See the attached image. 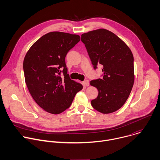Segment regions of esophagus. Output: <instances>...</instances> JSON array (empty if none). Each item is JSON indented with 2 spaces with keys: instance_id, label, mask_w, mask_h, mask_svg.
<instances>
[{
  "instance_id": "34e87169",
  "label": "esophagus",
  "mask_w": 160,
  "mask_h": 160,
  "mask_svg": "<svg viewBox=\"0 0 160 160\" xmlns=\"http://www.w3.org/2000/svg\"><path fill=\"white\" fill-rule=\"evenodd\" d=\"M83 84L85 87H87L89 85V81L88 80H86L84 82H83Z\"/></svg>"
}]
</instances>
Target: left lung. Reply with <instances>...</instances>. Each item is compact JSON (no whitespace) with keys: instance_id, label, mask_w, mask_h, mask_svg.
<instances>
[{"instance_id":"1","label":"left lung","mask_w":160,"mask_h":160,"mask_svg":"<svg viewBox=\"0 0 160 160\" xmlns=\"http://www.w3.org/2000/svg\"><path fill=\"white\" fill-rule=\"evenodd\" d=\"M93 68L101 65L103 78L92 80L98 94L91 101L92 107L103 114L119 109L128 98L134 81V57L129 48L115 34L99 29L82 34Z\"/></svg>"}]
</instances>
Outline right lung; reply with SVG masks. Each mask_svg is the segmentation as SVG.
I'll return each instance as SVG.
<instances>
[{"label": "right lung", "mask_w": 160, "mask_h": 160, "mask_svg": "<svg viewBox=\"0 0 160 160\" xmlns=\"http://www.w3.org/2000/svg\"><path fill=\"white\" fill-rule=\"evenodd\" d=\"M80 40L77 34L51 32L36 41L25 56L23 70L28 88L37 104L49 113L58 114L69 108L83 88L70 79L65 63L68 52Z\"/></svg>", "instance_id": "obj_1"}]
</instances>
